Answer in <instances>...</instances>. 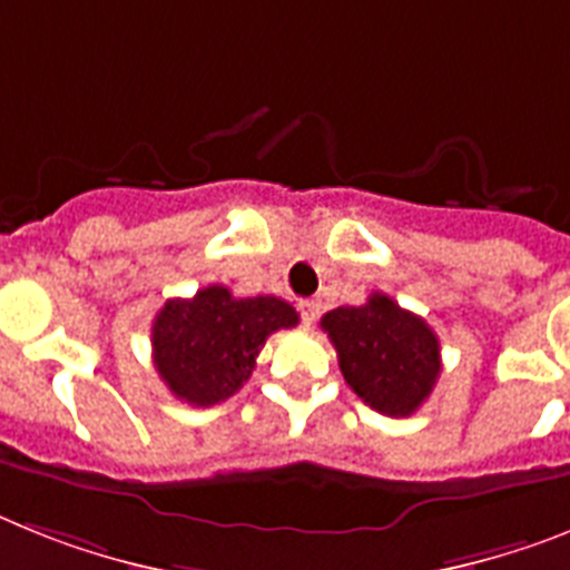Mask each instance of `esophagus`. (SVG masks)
Wrapping results in <instances>:
<instances>
[{"label":"esophagus","mask_w":570,"mask_h":570,"mask_svg":"<svg viewBox=\"0 0 570 570\" xmlns=\"http://www.w3.org/2000/svg\"><path fill=\"white\" fill-rule=\"evenodd\" d=\"M299 311H303V317L308 320V323H314V320L320 317L323 305H320V299H303V303H299Z\"/></svg>","instance_id":"34e87169"}]
</instances>
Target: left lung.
Returning <instances> with one entry per match:
<instances>
[{
	"label": "left lung",
	"mask_w": 570,
	"mask_h": 570,
	"mask_svg": "<svg viewBox=\"0 0 570 570\" xmlns=\"http://www.w3.org/2000/svg\"><path fill=\"white\" fill-rule=\"evenodd\" d=\"M320 325L337 348L345 383L372 410L406 417L430 397L441 345L430 325L392 296L372 294L366 305L334 308Z\"/></svg>",
	"instance_id": "obj_1"
}]
</instances>
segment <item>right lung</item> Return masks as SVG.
<instances>
[{"label": "right lung", "mask_w": 570, "mask_h": 570, "mask_svg": "<svg viewBox=\"0 0 570 570\" xmlns=\"http://www.w3.org/2000/svg\"><path fill=\"white\" fill-rule=\"evenodd\" d=\"M296 323V308L279 296H233L225 285H207L158 311L155 368L178 401L213 406L245 386L265 340Z\"/></svg>", "instance_id": "add662e5"}]
</instances>
